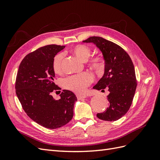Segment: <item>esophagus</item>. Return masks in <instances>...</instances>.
Segmentation results:
<instances>
[{
	"label": "esophagus",
	"instance_id": "34e87169",
	"mask_svg": "<svg viewBox=\"0 0 160 160\" xmlns=\"http://www.w3.org/2000/svg\"><path fill=\"white\" fill-rule=\"evenodd\" d=\"M77 96V98L79 100H81V99H85L87 98L86 95H81V94H77L76 95Z\"/></svg>",
	"mask_w": 160,
	"mask_h": 160
}]
</instances>
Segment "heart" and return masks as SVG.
I'll use <instances>...</instances> for the list:
<instances>
[{
  "mask_svg": "<svg viewBox=\"0 0 160 160\" xmlns=\"http://www.w3.org/2000/svg\"><path fill=\"white\" fill-rule=\"evenodd\" d=\"M71 51L82 61H86L91 53V49L85 45H77L71 48ZM63 55L61 52L56 54L52 59V69L55 73L59 74L62 71V61ZM88 63L92 69L97 71H101L104 69V62L102 58L94 57L90 58ZM93 81V76L88 72H83L66 77L62 80V85L64 88L75 93H82Z\"/></svg>",
  "mask_w": 160,
  "mask_h": 160,
  "instance_id": "b5f03b06",
  "label": "heart"
}]
</instances>
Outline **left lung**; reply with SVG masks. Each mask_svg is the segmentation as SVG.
<instances>
[{
	"mask_svg": "<svg viewBox=\"0 0 160 160\" xmlns=\"http://www.w3.org/2000/svg\"><path fill=\"white\" fill-rule=\"evenodd\" d=\"M93 42L102 52L105 72L93 89H108L109 107L98 113L99 119L109 122L118 120L126 113L132 105L137 87L134 65L123 48L100 37H91L83 41Z\"/></svg>",
	"mask_w": 160,
	"mask_h": 160,
	"instance_id": "left-lung-1",
	"label": "left lung"
}]
</instances>
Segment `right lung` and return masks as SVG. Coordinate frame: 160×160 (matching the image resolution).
I'll use <instances>...</instances> for the list:
<instances>
[{"label": "right lung", "instance_id": "add662e5", "mask_svg": "<svg viewBox=\"0 0 160 160\" xmlns=\"http://www.w3.org/2000/svg\"><path fill=\"white\" fill-rule=\"evenodd\" d=\"M65 47L49 45L28 53L19 65L16 78V94L24 111L34 122L51 129L70 122L77 101L75 95L69 90L62 91L59 100L51 94L60 89L54 83L52 59Z\"/></svg>", "mask_w": 160, "mask_h": 160}]
</instances>
